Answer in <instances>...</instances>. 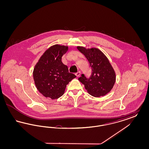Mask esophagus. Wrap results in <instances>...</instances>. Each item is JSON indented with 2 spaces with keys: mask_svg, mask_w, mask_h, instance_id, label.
Listing matches in <instances>:
<instances>
[{
  "mask_svg": "<svg viewBox=\"0 0 149 149\" xmlns=\"http://www.w3.org/2000/svg\"><path fill=\"white\" fill-rule=\"evenodd\" d=\"M80 74H81L80 71H78V72H77V73H75V75H76V76H77V77H80Z\"/></svg>",
  "mask_w": 149,
  "mask_h": 149,
  "instance_id": "1",
  "label": "esophagus"
}]
</instances>
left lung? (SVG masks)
Masks as SVG:
<instances>
[{
  "label": "left lung",
  "mask_w": 149,
  "mask_h": 149,
  "mask_svg": "<svg viewBox=\"0 0 149 149\" xmlns=\"http://www.w3.org/2000/svg\"><path fill=\"white\" fill-rule=\"evenodd\" d=\"M77 49L86 58L92 70L89 78L83 74L78 80L91 95L95 97L105 95L111 91L116 81V74L108 59L98 49H86L80 46Z\"/></svg>",
  "instance_id": "1"
}]
</instances>
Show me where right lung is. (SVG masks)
<instances>
[{
  "label": "right lung",
  "mask_w": 149,
  "mask_h": 149,
  "mask_svg": "<svg viewBox=\"0 0 149 149\" xmlns=\"http://www.w3.org/2000/svg\"><path fill=\"white\" fill-rule=\"evenodd\" d=\"M68 47L55 45L46 50L35 66L33 76L38 91L45 97L57 99L64 94L66 85L76 76L62 63Z\"/></svg>",
  "instance_id": "add662e5"
}]
</instances>
